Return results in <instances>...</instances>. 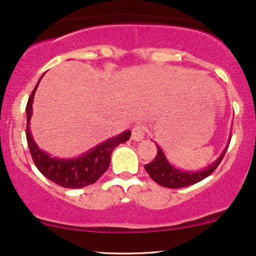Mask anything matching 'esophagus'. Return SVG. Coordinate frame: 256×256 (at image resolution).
I'll return each mask as SVG.
<instances>
[{"label": "esophagus", "instance_id": "1", "mask_svg": "<svg viewBox=\"0 0 256 256\" xmlns=\"http://www.w3.org/2000/svg\"><path fill=\"white\" fill-rule=\"evenodd\" d=\"M145 131H146V128L144 125H136L134 128H132L131 138L132 140L139 142L142 140L145 137Z\"/></svg>", "mask_w": 256, "mask_h": 256}]
</instances>
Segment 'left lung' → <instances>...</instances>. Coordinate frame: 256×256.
I'll list each match as a JSON object with an SVG mask.
<instances>
[{
	"label": "left lung",
	"instance_id": "1",
	"mask_svg": "<svg viewBox=\"0 0 256 256\" xmlns=\"http://www.w3.org/2000/svg\"><path fill=\"white\" fill-rule=\"evenodd\" d=\"M230 142V138H229ZM229 143L226 145L224 150L222 151V154H220L214 163H212L210 166L203 168L200 170L192 171V170H183L178 169L168 160V158L164 154V151L162 150V148L157 144V156L151 163L144 166L145 170L148 174V176L151 177L154 182L160 184L162 186L171 188V189H178V188H184L192 186V184L198 183L202 180H204L206 177H208L210 174L214 172V170L218 166V164L221 163L223 156H224L226 151H227Z\"/></svg>",
	"mask_w": 256,
	"mask_h": 256
}]
</instances>
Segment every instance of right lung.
<instances>
[{
  "instance_id": "add662e5",
  "label": "right lung",
  "mask_w": 256,
  "mask_h": 256,
  "mask_svg": "<svg viewBox=\"0 0 256 256\" xmlns=\"http://www.w3.org/2000/svg\"><path fill=\"white\" fill-rule=\"evenodd\" d=\"M40 80H38L33 92H32L30 98L28 99L27 108H26V114H27L26 136H27L29 151H30L32 157H33L35 166L46 178L58 184V186L68 188V189H80V188L96 183L105 174V171L108 169L110 163H111L112 151L119 144L125 143L126 140L130 139L131 131H124L122 134L116 136V137L106 139L105 142L98 144L96 146L78 157H52L50 154H47L46 151L38 146L30 132V119L32 116H33L34 96L38 84H40Z\"/></svg>"
}]
</instances>
